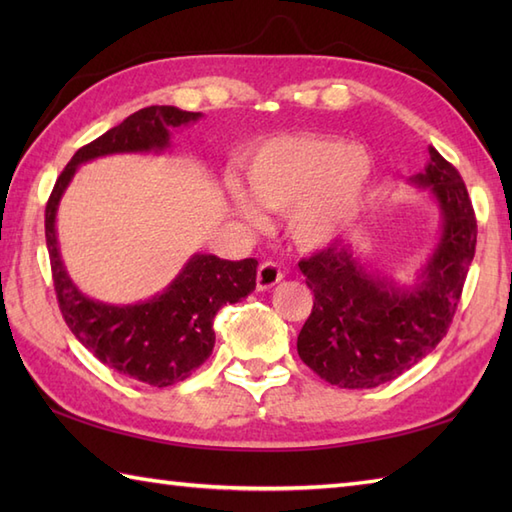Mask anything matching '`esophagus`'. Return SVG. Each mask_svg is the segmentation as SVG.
<instances>
[{"label": "esophagus", "instance_id": "esophagus-1", "mask_svg": "<svg viewBox=\"0 0 512 512\" xmlns=\"http://www.w3.org/2000/svg\"><path fill=\"white\" fill-rule=\"evenodd\" d=\"M284 279V270H281L275 262H264L257 268V288L259 290H270L277 286L279 281Z\"/></svg>", "mask_w": 512, "mask_h": 512}]
</instances>
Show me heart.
Segmentation results:
<instances>
[{
  "mask_svg": "<svg viewBox=\"0 0 512 512\" xmlns=\"http://www.w3.org/2000/svg\"><path fill=\"white\" fill-rule=\"evenodd\" d=\"M372 176L374 158L363 145L317 134L277 136L246 162L250 191L237 178L226 180V191L248 224H266L262 201L273 211H290L299 246L323 248L361 215Z\"/></svg>",
  "mask_w": 512,
  "mask_h": 512,
  "instance_id": "b5f03b06",
  "label": "heart"
}]
</instances>
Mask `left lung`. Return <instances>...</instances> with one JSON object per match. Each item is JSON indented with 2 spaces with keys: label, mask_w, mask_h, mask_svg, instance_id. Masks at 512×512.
<instances>
[{
  "label": "left lung",
  "mask_w": 512,
  "mask_h": 512,
  "mask_svg": "<svg viewBox=\"0 0 512 512\" xmlns=\"http://www.w3.org/2000/svg\"><path fill=\"white\" fill-rule=\"evenodd\" d=\"M407 184L427 191L440 211L438 242L413 284L372 268L352 242L299 262L314 306L297 352L330 385L372 389L398 378L436 350L458 308L477 242L469 191L458 169L433 147L427 167Z\"/></svg>",
  "instance_id": "8db88e82"
}]
</instances>
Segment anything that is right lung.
<instances>
[{
	"label": "right lung",
	"mask_w": 512,
	"mask_h": 512,
	"mask_svg": "<svg viewBox=\"0 0 512 512\" xmlns=\"http://www.w3.org/2000/svg\"><path fill=\"white\" fill-rule=\"evenodd\" d=\"M200 118V112H184L173 105H151L134 112L76 151L46 206V244L65 323L101 363L154 387L180 383L211 356L215 314L255 290L257 259L228 262L211 253H193L171 284L154 297L116 306L88 297L72 281L61 257L57 211L65 189L85 162L114 154H165L171 134Z\"/></svg>",
	"instance_id": "right-lung-1"
}]
</instances>
